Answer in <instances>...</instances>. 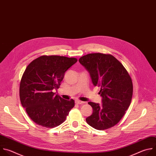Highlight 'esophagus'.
I'll return each mask as SVG.
<instances>
[{
	"mask_svg": "<svg viewBox=\"0 0 156 156\" xmlns=\"http://www.w3.org/2000/svg\"><path fill=\"white\" fill-rule=\"evenodd\" d=\"M75 103L77 105H82L83 103H84L83 101H79V100H76Z\"/></svg>",
	"mask_w": 156,
	"mask_h": 156,
	"instance_id": "obj_1",
	"label": "esophagus"
}]
</instances>
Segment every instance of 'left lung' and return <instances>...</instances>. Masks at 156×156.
Returning <instances> with one entry per match:
<instances>
[{"label": "left lung", "mask_w": 156, "mask_h": 156, "mask_svg": "<svg viewBox=\"0 0 156 156\" xmlns=\"http://www.w3.org/2000/svg\"><path fill=\"white\" fill-rule=\"evenodd\" d=\"M79 61L89 73L93 84L101 88L103 103L88 102L93 113L87 117V123L100 130L112 127L126 114L132 101L133 83L130 75L111 55L90 53Z\"/></svg>", "instance_id": "obj_1"}]
</instances>
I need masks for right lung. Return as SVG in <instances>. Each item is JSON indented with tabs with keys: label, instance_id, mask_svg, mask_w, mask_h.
<instances>
[{
	"label": "right lung",
	"instance_id": "obj_1",
	"mask_svg": "<svg viewBox=\"0 0 156 156\" xmlns=\"http://www.w3.org/2000/svg\"><path fill=\"white\" fill-rule=\"evenodd\" d=\"M77 61L75 58L44 55L27 66L20 82V98L29 117L38 125L59 126L74 106V100H64L52 91L59 88L65 72Z\"/></svg>",
	"mask_w": 156,
	"mask_h": 156
}]
</instances>
